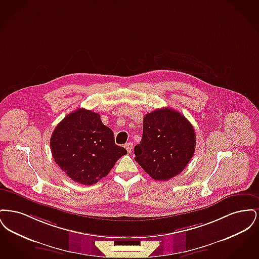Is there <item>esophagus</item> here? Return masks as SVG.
Here are the masks:
<instances>
[{
	"mask_svg": "<svg viewBox=\"0 0 259 259\" xmlns=\"http://www.w3.org/2000/svg\"><path fill=\"white\" fill-rule=\"evenodd\" d=\"M124 148H126V150H127L128 152H130V151L132 150V148H133V144H132V143H127V144L124 146Z\"/></svg>",
	"mask_w": 259,
	"mask_h": 259,
	"instance_id": "34e87169",
	"label": "esophagus"
}]
</instances>
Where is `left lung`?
<instances>
[{
	"mask_svg": "<svg viewBox=\"0 0 259 259\" xmlns=\"http://www.w3.org/2000/svg\"><path fill=\"white\" fill-rule=\"evenodd\" d=\"M196 147L193 126L169 108L144 117L143 137L134 148L135 160L155 181H168L184 171Z\"/></svg>",
	"mask_w": 259,
	"mask_h": 259,
	"instance_id": "left-lung-1",
	"label": "left lung"
}]
</instances>
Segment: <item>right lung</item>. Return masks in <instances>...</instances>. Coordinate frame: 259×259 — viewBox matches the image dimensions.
I'll list each match as a JSON object with an SVG mask.
<instances>
[{
  "label": "right lung",
  "instance_id": "right-lung-1",
  "mask_svg": "<svg viewBox=\"0 0 259 259\" xmlns=\"http://www.w3.org/2000/svg\"><path fill=\"white\" fill-rule=\"evenodd\" d=\"M50 148L60 169L74 182L85 185L98 183L127 153L115 145L112 130L103 124L100 114L82 108L55 127Z\"/></svg>",
  "mask_w": 259,
  "mask_h": 259
}]
</instances>
